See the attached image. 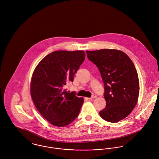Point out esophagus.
I'll list each match as a JSON object with an SVG mask.
<instances>
[{
  "label": "esophagus",
  "mask_w": 159,
  "mask_h": 159,
  "mask_svg": "<svg viewBox=\"0 0 159 159\" xmlns=\"http://www.w3.org/2000/svg\"><path fill=\"white\" fill-rule=\"evenodd\" d=\"M96 98V95H95V94H93V95L91 96V98H89V99H93V98Z\"/></svg>",
  "instance_id": "1"
}]
</instances>
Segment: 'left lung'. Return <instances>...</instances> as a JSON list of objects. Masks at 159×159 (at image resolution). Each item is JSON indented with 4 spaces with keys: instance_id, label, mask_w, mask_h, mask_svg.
<instances>
[{
    "instance_id": "obj_1",
    "label": "left lung",
    "mask_w": 159,
    "mask_h": 159,
    "mask_svg": "<svg viewBox=\"0 0 159 159\" xmlns=\"http://www.w3.org/2000/svg\"><path fill=\"white\" fill-rule=\"evenodd\" d=\"M87 58L98 68L106 101L99 115L106 121L115 123L127 117L135 107L139 92L137 70L131 59L117 50L87 51Z\"/></svg>"
}]
</instances>
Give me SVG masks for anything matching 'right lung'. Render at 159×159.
Instances as JSON below:
<instances>
[{"instance_id":"add662e5","label":"right lung","mask_w":159,"mask_h":159,"mask_svg":"<svg viewBox=\"0 0 159 159\" xmlns=\"http://www.w3.org/2000/svg\"><path fill=\"white\" fill-rule=\"evenodd\" d=\"M84 51H55L44 57L35 67L31 84L33 102L51 124L65 127L78 116L84 98L69 93L66 84L85 60Z\"/></svg>"}]
</instances>
